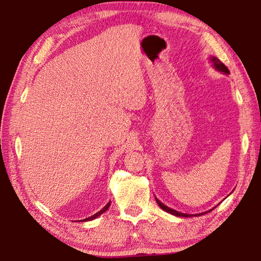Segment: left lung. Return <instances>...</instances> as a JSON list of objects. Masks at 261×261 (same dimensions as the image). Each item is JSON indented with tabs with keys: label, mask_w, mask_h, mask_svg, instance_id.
Listing matches in <instances>:
<instances>
[{
	"label": "left lung",
	"mask_w": 261,
	"mask_h": 261,
	"mask_svg": "<svg viewBox=\"0 0 261 261\" xmlns=\"http://www.w3.org/2000/svg\"><path fill=\"white\" fill-rule=\"evenodd\" d=\"M210 61H211V63L213 64V67H214L216 70H218V71H221V72H223V73H226V74H229L228 68L222 63V62H221V61L218 59V57L212 56ZM155 200H156V202H158V205L160 206V208H162L163 211H166V212H168V213L173 214V215H175V216H180V218H191V216H199V215H202V214H206V213H207V212H205V213H200V214H185V213H179V212L175 211V210H173V208H169V207L166 206L165 204H162V202H161L160 200H159L158 198H155ZM208 212H211V211H208Z\"/></svg>",
	"instance_id": "1"
}]
</instances>
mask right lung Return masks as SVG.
I'll list each match as a JSON object with an SVG mask.
<instances>
[{
	"mask_svg": "<svg viewBox=\"0 0 261 261\" xmlns=\"http://www.w3.org/2000/svg\"><path fill=\"white\" fill-rule=\"evenodd\" d=\"M109 206H110V201L108 202V204H107V205H106V206L103 207V208H102V210H100V211L98 212V213H95L94 215H92V216H90V218H87V219H84V220H81V221H91V220H94V219H96V218H98V216H100L101 214H102V213H105V212H106V211H107V210L109 208Z\"/></svg>",
	"mask_w": 261,
	"mask_h": 261,
	"instance_id": "obj_1",
	"label": "right lung"
}]
</instances>
